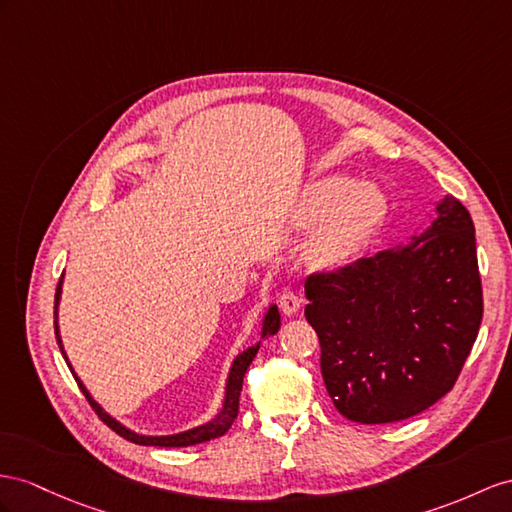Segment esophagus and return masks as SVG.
<instances>
[{"label":"esophagus","mask_w":512,"mask_h":512,"mask_svg":"<svg viewBox=\"0 0 512 512\" xmlns=\"http://www.w3.org/2000/svg\"><path fill=\"white\" fill-rule=\"evenodd\" d=\"M279 307L285 316H294V313L300 309V296L292 290H283V294L279 296Z\"/></svg>","instance_id":"obj_1"}]
</instances>
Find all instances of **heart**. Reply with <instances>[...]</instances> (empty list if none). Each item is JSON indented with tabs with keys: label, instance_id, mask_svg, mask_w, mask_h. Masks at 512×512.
<instances>
[{
	"label": "heart",
	"instance_id": "obj_1",
	"mask_svg": "<svg viewBox=\"0 0 512 512\" xmlns=\"http://www.w3.org/2000/svg\"><path fill=\"white\" fill-rule=\"evenodd\" d=\"M387 203L381 190L348 177H322L305 190L298 225L320 227L307 244V259L316 268H342L359 255L383 225Z\"/></svg>",
	"mask_w": 512,
	"mask_h": 512
}]
</instances>
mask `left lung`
Returning a JSON list of instances; mask_svg holds the SVG:
<instances>
[{
  "label": "left lung",
  "mask_w": 512,
  "mask_h": 512,
  "mask_svg": "<svg viewBox=\"0 0 512 512\" xmlns=\"http://www.w3.org/2000/svg\"><path fill=\"white\" fill-rule=\"evenodd\" d=\"M413 242L305 281L307 322L335 409L359 424H391L448 393L482 322L476 231L443 196Z\"/></svg>",
  "instance_id": "1"
}]
</instances>
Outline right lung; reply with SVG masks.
Masks as SVG:
<instances>
[{
  "label": "right lung",
  "instance_id": "add662e5",
  "mask_svg": "<svg viewBox=\"0 0 512 512\" xmlns=\"http://www.w3.org/2000/svg\"><path fill=\"white\" fill-rule=\"evenodd\" d=\"M62 279L60 277V283H58V290H56V339H58V346H60V352L64 361L69 363L67 359V352H64V346H62V339H60V329H58V305H60V296H62ZM281 326V316H279V309L277 305H270L266 316H264V324H261V339H266L270 335H274L279 331ZM259 344L257 342L255 346L246 348L244 352H240L238 357L233 359L231 363V370H229V376H227V387H225V402H222V409L218 411V415L214 419H209V422L196 426V428H190V430H183V432H177V435H162V437H151V435H138V432L125 428L121 422H116V419L112 415H108L106 411L101 409V404L95 402V398L90 396V391L84 387V383L77 378V374L73 372L71 363L69 368L75 376L77 385H80V389L84 391L86 400L90 402V406H93L95 413L106 422L116 435H121L123 439L131 441V443H138V445H160V448H188V445H196V443H203V441H209V439H218L225 435V432L231 428V424L235 422V417H238V409H240V391H242V381H244V374L248 370V365L253 363L257 350H259Z\"/></svg>",
  "mask_w": 512,
  "mask_h": 512
}]
</instances>
